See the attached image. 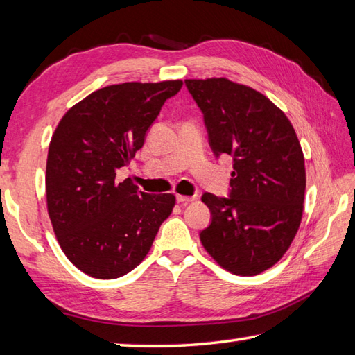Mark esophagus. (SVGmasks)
<instances>
[{"mask_svg": "<svg viewBox=\"0 0 355 355\" xmlns=\"http://www.w3.org/2000/svg\"><path fill=\"white\" fill-rule=\"evenodd\" d=\"M175 200H177V202H180V205H187V202H192V201H195L197 200V197H186V195H177L175 197Z\"/></svg>", "mask_w": 355, "mask_h": 355, "instance_id": "esophagus-1", "label": "esophagus"}]
</instances>
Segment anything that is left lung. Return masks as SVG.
Wrapping results in <instances>:
<instances>
[{"label":"left lung","mask_w":355,"mask_h":355,"mask_svg":"<svg viewBox=\"0 0 355 355\" xmlns=\"http://www.w3.org/2000/svg\"><path fill=\"white\" fill-rule=\"evenodd\" d=\"M214 155L233 160L227 197L202 193L212 220L200 239L233 275L253 276L288 250L302 220L305 163L290 120L266 96L224 78L184 80Z\"/></svg>","instance_id":"obj_1"}]
</instances>
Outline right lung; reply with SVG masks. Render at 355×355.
Wrapping results in <instances>:
<instances>
[{"label": "right lung", "mask_w": 355, "mask_h": 355, "mask_svg": "<svg viewBox=\"0 0 355 355\" xmlns=\"http://www.w3.org/2000/svg\"><path fill=\"white\" fill-rule=\"evenodd\" d=\"M182 87V80H166L101 88L67 111L53 134L45 173L49 215L67 258L88 276L130 273L172 212V193H145L116 178Z\"/></svg>", "instance_id": "add662e5"}]
</instances>
